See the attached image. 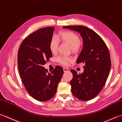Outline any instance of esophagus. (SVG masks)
Wrapping results in <instances>:
<instances>
[{"mask_svg":"<svg viewBox=\"0 0 122 122\" xmlns=\"http://www.w3.org/2000/svg\"><path fill=\"white\" fill-rule=\"evenodd\" d=\"M63 71L64 72H66L68 71V68H66V67H64L63 68Z\"/></svg>","mask_w":122,"mask_h":122,"instance_id":"34e87169","label":"esophagus"}]
</instances>
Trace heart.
Returning <instances> with one entry per match:
<instances>
[{"instance_id":"obj_1","label":"heart","mask_w":122,"mask_h":122,"mask_svg":"<svg viewBox=\"0 0 122 122\" xmlns=\"http://www.w3.org/2000/svg\"><path fill=\"white\" fill-rule=\"evenodd\" d=\"M59 39L63 42L68 43L71 46V50L74 52L78 51L81 46L79 36L72 31H62L59 33ZM59 42V40L56 38L53 37L51 39L49 43V49L52 53H55L57 52ZM56 60L62 65L68 66L73 61V59L70 56H60L56 58Z\"/></svg>"}]
</instances>
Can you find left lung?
Instances as JSON below:
<instances>
[{"label":"left lung","instance_id":"obj_1","mask_svg":"<svg viewBox=\"0 0 122 122\" xmlns=\"http://www.w3.org/2000/svg\"><path fill=\"white\" fill-rule=\"evenodd\" d=\"M63 28L80 33L83 42L76 63L84 64V72L77 74L74 70H71L73 74L70 81L72 94L81 101L92 100L99 94L109 75L111 66L109 50L100 36L86 27L67 25Z\"/></svg>","mask_w":122,"mask_h":122}]
</instances>
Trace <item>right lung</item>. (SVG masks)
Masks as SVG:
<instances>
[{"label": "right lung", "instance_id": "add662e5", "mask_svg": "<svg viewBox=\"0 0 122 122\" xmlns=\"http://www.w3.org/2000/svg\"><path fill=\"white\" fill-rule=\"evenodd\" d=\"M54 28H42L31 33L23 40L18 52V66L22 82L29 94L41 102L56 94L63 74L60 66L49 73L43 66L52 57L49 43Z\"/></svg>", "mask_w": 122, "mask_h": 122}]
</instances>
